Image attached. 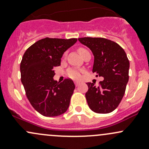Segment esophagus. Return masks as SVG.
<instances>
[{"mask_svg": "<svg viewBox=\"0 0 149 149\" xmlns=\"http://www.w3.org/2000/svg\"><path fill=\"white\" fill-rule=\"evenodd\" d=\"M74 83H75V85H76V86H79V84H80V82H79V81H75Z\"/></svg>", "mask_w": 149, "mask_h": 149, "instance_id": "1", "label": "esophagus"}]
</instances>
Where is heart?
Instances as JSON below:
<instances>
[{"instance_id": "b5f03b06", "label": "heart", "mask_w": 149, "mask_h": 149, "mask_svg": "<svg viewBox=\"0 0 149 149\" xmlns=\"http://www.w3.org/2000/svg\"><path fill=\"white\" fill-rule=\"evenodd\" d=\"M86 50V49H84V48L81 47L79 49V52L80 54H81L82 52ZM68 76L71 79H79L81 78V70L78 68H70L68 70Z\"/></svg>"}]
</instances>
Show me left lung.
Instances as JSON below:
<instances>
[{"instance_id": "1", "label": "left lung", "mask_w": 149, "mask_h": 149, "mask_svg": "<svg viewBox=\"0 0 149 149\" xmlns=\"http://www.w3.org/2000/svg\"><path fill=\"white\" fill-rule=\"evenodd\" d=\"M79 41L89 48L94 55L92 72L102 76L100 86L86 83V99L94 112L107 114L115 110L125 94L129 79V63L124 49L115 42L104 38L83 37Z\"/></svg>"}]
</instances>
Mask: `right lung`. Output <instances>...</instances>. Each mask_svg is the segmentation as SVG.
<instances>
[{
  "label": "right lung",
  "mask_w": 149,
  "mask_h": 149,
  "mask_svg": "<svg viewBox=\"0 0 149 149\" xmlns=\"http://www.w3.org/2000/svg\"><path fill=\"white\" fill-rule=\"evenodd\" d=\"M77 39H42L26 50L20 65L22 83L29 101L46 117L59 116L68 109L75 84L71 79L54 80V68Z\"/></svg>",
  "instance_id": "obj_1"
}]
</instances>
